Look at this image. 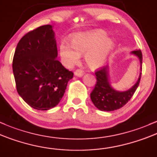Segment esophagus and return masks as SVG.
<instances>
[{
	"label": "esophagus",
	"mask_w": 157,
	"mask_h": 157,
	"mask_svg": "<svg viewBox=\"0 0 157 157\" xmlns=\"http://www.w3.org/2000/svg\"><path fill=\"white\" fill-rule=\"evenodd\" d=\"M74 74H75V76L82 77V76H83L84 73H83V71H82V70H75V73H74Z\"/></svg>",
	"instance_id": "esophagus-1"
}]
</instances>
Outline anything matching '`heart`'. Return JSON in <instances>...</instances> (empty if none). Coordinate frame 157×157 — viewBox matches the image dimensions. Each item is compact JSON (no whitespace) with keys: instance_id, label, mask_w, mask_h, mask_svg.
Masks as SVG:
<instances>
[{"instance_id":"b5f03b06","label":"heart","mask_w":157,"mask_h":157,"mask_svg":"<svg viewBox=\"0 0 157 157\" xmlns=\"http://www.w3.org/2000/svg\"><path fill=\"white\" fill-rule=\"evenodd\" d=\"M70 44L61 41L59 44L61 61L67 69H71L84 55V61L91 69H97L105 64L114 50L115 44L106 32L101 29L78 33L70 39Z\"/></svg>"}]
</instances>
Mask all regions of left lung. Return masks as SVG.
<instances>
[{
    "label": "left lung",
    "mask_w": 157,
    "mask_h": 157,
    "mask_svg": "<svg viewBox=\"0 0 157 157\" xmlns=\"http://www.w3.org/2000/svg\"><path fill=\"white\" fill-rule=\"evenodd\" d=\"M132 55L139 59L140 63V71L136 82L131 88L124 91L114 89L111 85L109 76V66L102 67L96 73V84L90 93V98L93 105L101 111H113L124 106L131 99L138 87L142 75V54L140 50L131 51Z\"/></svg>",
    "instance_id": "left-lung-1"
}]
</instances>
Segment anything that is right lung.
<instances>
[{
  "label": "right lung",
  "instance_id": "1",
  "mask_svg": "<svg viewBox=\"0 0 157 157\" xmlns=\"http://www.w3.org/2000/svg\"><path fill=\"white\" fill-rule=\"evenodd\" d=\"M55 32L44 25L19 40L12 61L17 91L33 108L48 110L64 96L73 73L58 61Z\"/></svg>",
  "mask_w": 157,
  "mask_h": 157
}]
</instances>
